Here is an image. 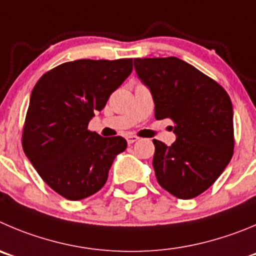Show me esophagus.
<instances>
[{"mask_svg":"<svg viewBox=\"0 0 256 256\" xmlns=\"http://www.w3.org/2000/svg\"><path fill=\"white\" fill-rule=\"evenodd\" d=\"M126 140H128V144H134V142L139 140V138L136 135H126Z\"/></svg>","mask_w":256,"mask_h":256,"instance_id":"1","label":"esophagus"}]
</instances>
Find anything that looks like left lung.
Segmentation results:
<instances>
[{
  "label": "left lung",
  "mask_w": 256,
  "mask_h": 256,
  "mask_svg": "<svg viewBox=\"0 0 256 256\" xmlns=\"http://www.w3.org/2000/svg\"><path fill=\"white\" fill-rule=\"evenodd\" d=\"M138 77L152 92L155 118H170L176 140H152L158 183L190 200L208 190L234 154L232 104L216 80L176 56L134 59Z\"/></svg>",
  "instance_id": "8db88e82"
}]
</instances>
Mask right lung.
Returning a JSON list of instances; mask_svg holds the SVG:
<instances>
[{
    "label": "right lung",
    "mask_w": 256,
    "mask_h": 256,
    "mask_svg": "<svg viewBox=\"0 0 256 256\" xmlns=\"http://www.w3.org/2000/svg\"><path fill=\"white\" fill-rule=\"evenodd\" d=\"M132 72V59H80L52 68L31 92L22 149L42 180L80 200L104 186L114 159L128 142L88 130L94 112Z\"/></svg>",
    "instance_id": "obj_1"
}]
</instances>
